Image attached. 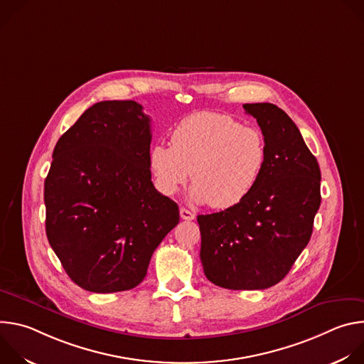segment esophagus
Masks as SVG:
<instances>
[{"instance_id": "1", "label": "esophagus", "mask_w": 364, "mask_h": 364, "mask_svg": "<svg viewBox=\"0 0 364 364\" xmlns=\"http://www.w3.org/2000/svg\"><path fill=\"white\" fill-rule=\"evenodd\" d=\"M180 216L183 220H193L194 219V213L190 212L188 209H186V207H181L180 209Z\"/></svg>"}]
</instances>
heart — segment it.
Returning <instances> with one entry per match:
<instances>
[{
	"instance_id": "heart-1",
	"label": "heart",
	"mask_w": 364,
	"mask_h": 364,
	"mask_svg": "<svg viewBox=\"0 0 364 364\" xmlns=\"http://www.w3.org/2000/svg\"><path fill=\"white\" fill-rule=\"evenodd\" d=\"M268 159L267 139L256 127L212 112L184 118L171 132V145L149 148L155 184L173 196L188 180L190 198L226 210L243 201L261 178Z\"/></svg>"
}]
</instances>
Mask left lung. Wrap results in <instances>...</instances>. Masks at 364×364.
Here are the masks:
<instances>
[{"mask_svg":"<svg viewBox=\"0 0 364 364\" xmlns=\"http://www.w3.org/2000/svg\"><path fill=\"white\" fill-rule=\"evenodd\" d=\"M267 139L265 170L230 209L200 215V259L210 282L265 289L285 278L308 245L320 209L321 173L292 119L274 103H245Z\"/></svg>","mask_w":364,"mask_h":364,"instance_id":"left-lung-1","label":"left lung"}]
</instances>
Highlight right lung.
Segmentation results:
<instances>
[{
	"instance_id": "1",
	"label": "right lung",
	"mask_w": 364,
	"mask_h": 364,
	"mask_svg": "<svg viewBox=\"0 0 364 364\" xmlns=\"http://www.w3.org/2000/svg\"><path fill=\"white\" fill-rule=\"evenodd\" d=\"M151 119L135 100H103L58 141L44 181L46 233L70 279L109 294L135 288L180 220L155 190Z\"/></svg>"
}]
</instances>
